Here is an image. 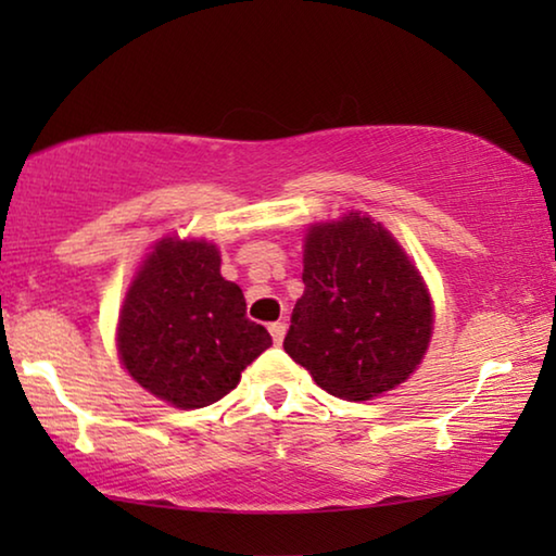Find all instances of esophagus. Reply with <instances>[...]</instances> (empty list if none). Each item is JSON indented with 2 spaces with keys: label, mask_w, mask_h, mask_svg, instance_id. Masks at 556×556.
I'll return each instance as SVG.
<instances>
[{
  "label": "esophagus",
  "mask_w": 556,
  "mask_h": 556,
  "mask_svg": "<svg viewBox=\"0 0 556 556\" xmlns=\"http://www.w3.org/2000/svg\"><path fill=\"white\" fill-rule=\"evenodd\" d=\"M269 333H271V341H275L277 345L285 341V333H287V324L285 321H275L269 324Z\"/></svg>",
  "instance_id": "34e87169"
}]
</instances>
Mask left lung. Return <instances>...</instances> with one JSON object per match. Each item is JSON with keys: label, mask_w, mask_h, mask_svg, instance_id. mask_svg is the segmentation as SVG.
Listing matches in <instances>:
<instances>
[{"label": "left lung", "mask_w": 556, "mask_h": 556, "mask_svg": "<svg viewBox=\"0 0 556 556\" xmlns=\"http://www.w3.org/2000/svg\"><path fill=\"white\" fill-rule=\"evenodd\" d=\"M304 296L285 351L333 397L363 402L397 388L431 338L425 281L392 235L368 215L314 225L304 250Z\"/></svg>", "instance_id": "8db88e82"}]
</instances>
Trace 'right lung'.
Masks as SVG:
<instances>
[{
    "instance_id": "1",
    "label": "right lung",
    "mask_w": 556,
    "mask_h": 556,
    "mask_svg": "<svg viewBox=\"0 0 556 556\" xmlns=\"http://www.w3.org/2000/svg\"><path fill=\"white\" fill-rule=\"evenodd\" d=\"M242 289L220 277L218 248L162 240L139 269L119 314L117 348L144 390L184 409L225 397L271 345L244 316Z\"/></svg>"
}]
</instances>
